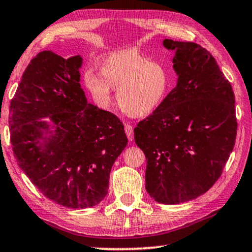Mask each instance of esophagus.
Returning <instances> with one entry per match:
<instances>
[{
  "label": "esophagus",
  "instance_id": "obj_1",
  "mask_svg": "<svg viewBox=\"0 0 252 252\" xmlns=\"http://www.w3.org/2000/svg\"><path fill=\"white\" fill-rule=\"evenodd\" d=\"M125 133L127 135V137H128V141H133L134 138V130H133V127L130 125H125Z\"/></svg>",
  "mask_w": 252,
  "mask_h": 252
}]
</instances>
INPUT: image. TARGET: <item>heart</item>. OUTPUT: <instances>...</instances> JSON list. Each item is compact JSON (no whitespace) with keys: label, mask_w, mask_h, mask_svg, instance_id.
I'll return each mask as SVG.
<instances>
[{"label":"heart","mask_w":252,"mask_h":252,"mask_svg":"<svg viewBox=\"0 0 252 252\" xmlns=\"http://www.w3.org/2000/svg\"><path fill=\"white\" fill-rule=\"evenodd\" d=\"M100 73L89 68L83 75L95 103L102 108L109 106L114 89L119 108L133 118L154 113L168 92L169 75L163 65L131 50H118L103 57Z\"/></svg>","instance_id":"heart-1"}]
</instances>
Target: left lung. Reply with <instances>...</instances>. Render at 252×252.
I'll return each instance as SVG.
<instances>
[{"label":"left lung","instance_id":"1","mask_svg":"<svg viewBox=\"0 0 252 252\" xmlns=\"http://www.w3.org/2000/svg\"><path fill=\"white\" fill-rule=\"evenodd\" d=\"M175 52L177 86L134 139L145 154V188L158 203L181 204L219 179L237 136L232 87L210 52L195 42L164 39Z\"/></svg>","mask_w":252,"mask_h":252}]
</instances>
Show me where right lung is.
Returning <instances> with one entry per match:
<instances>
[{
	"mask_svg": "<svg viewBox=\"0 0 252 252\" xmlns=\"http://www.w3.org/2000/svg\"><path fill=\"white\" fill-rule=\"evenodd\" d=\"M82 64L81 55L63 59L40 52L10 103L18 165L41 193L68 208L101 202L114 162L127 145L118 117L88 103L80 84Z\"/></svg>",
	"mask_w": 252,
	"mask_h": 252,
	"instance_id": "obj_1",
	"label": "right lung"
}]
</instances>
